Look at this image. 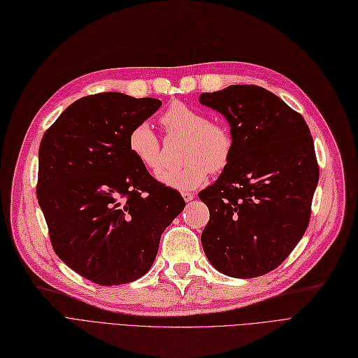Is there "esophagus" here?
<instances>
[{"label": "esophagus", "instance_id": "obj_1", "mask_svg": "<svg viewBox=\"0 0 358 358\" xmlns=\"http://www.w3.org/2000/svg\"><path fill=\"white\" fill-rule=\"evenodd\" d=\"M182 196H183V200L188 203V201H191V200L195 199V194H194V192H189V191H183V192H182Z\"/></svg>", "mask_w": 358, "mask_h": 358}]
</instances>
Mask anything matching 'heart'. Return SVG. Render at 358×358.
I'll use <instances>...</instances> for the list:
<instances>
[{"instance_id": "heart-1", "label": "heart", "mask_w": 358, "mask_h": 358, "mask_svg": "<svg viewBox=\"0 0 358 358\" xmlns=\"http://www.w3.org/2000/svg\"><path fill=\"white\" fill-rule=\"evenodd\" d=\"M169 134L183 136V166L158 171V180L166 187L189 191L207 179L212 171L224 170L232 157L234 136L224 122L210 121L203 110L183 102H173L159 117ZM127 148L138 162L150 170L162 164V145L148 122H139L127 136Z\"/></svg>"}]
</instances>
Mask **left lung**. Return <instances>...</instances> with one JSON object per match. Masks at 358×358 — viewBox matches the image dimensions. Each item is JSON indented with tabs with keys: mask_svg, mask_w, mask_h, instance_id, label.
<instances>
[{
	"mask_svg": "<svg viewBox=\"0 0 358 358\" xmlns=\"http://www.w3.org/2000/svg\"><path fill=\"white\" fill-rule=\"evenodd\" d=\"M227 118L229 164L199 196L210 212L201 244L225 275L253 278L285 262L305 234L318 183L313 136L301 114L259 85L200 96Z\"/></svg>",
	"mask_w": 358,
	"mask_h": 358,
	"instance_id": "1",
	"label": "left lung"
}]
</instances>
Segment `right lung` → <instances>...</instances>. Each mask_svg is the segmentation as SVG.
I'll return each mask as SVG.
<instances>
[{"label": "right lung", "instance_id": "1", "mask_svg": "<svg viewBox=\"0 0 358 358\" xmlns=\"http://www.w3.org/2000/svg\"><path fill=\"white\" fill-rule=\"evenodd\" d=\"M162 106L108 92L69 105L41 139L36 196L56 255L101 286L152 266L182 195L155 180L127 148L129 131Z\"/></svg>", "mask_w": 358, "mask_h": 358}]
</instances>
